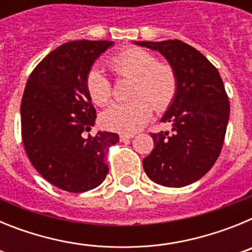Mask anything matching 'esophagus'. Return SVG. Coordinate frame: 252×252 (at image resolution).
Instances as JSON below:
<instances>
[{
    "label": "esophagus",
    "instance_id": "esophagus-1",
    "mask_svg": "<svg viewBox=\"0 0 252 252\" xmlns=\"http://www.w3.org/2000/svg\"><path fill=\"white\" fill-rule=\"evenodd\" d=\"M133 136H135L133 133H121V135H120V140H121V141H126V140L133 139Z\"/></svg>",
    "mask_w": 252,
    "mask_h": 252
}]
</instances>
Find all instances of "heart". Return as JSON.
<instances>
[{
    "label": "heart",
    "mask_w": 252,
    "mask_h": 252,
    "mask_svg": "<svg viewBox=\"0 0 252 252\" xmlns=\"http://www.w3.org/2000/svg\"><path fill=\"white\" fill-rule=\"evenodd\" d=\"M110 66L119 77L133 78V101L116 103L104 111L102 121L106 127L120 132H135L145 126L153 115L165 111L178 91V78L174 69L166 63H159L150 51L130 48L113 55ZM87 90L98 106H104L112 98V84L102 70L93 68L87 77Z\"/></svg>",
    "instance_id": "1"
}]
</instances>
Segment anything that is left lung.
Listing matches in <instances>:
<instances>
[{
	"label": "left lung",
	"instance_id": "left-lung-1",
	"mask_svg": "<svg viewBox=\"0 0 252 252\" xmlns=\"http://www.w3.org/2000/svg\"><path fill=\"white\" fill-rule=\"evenodd\" d=\"M159 51L174 69L178 91L161 117L171 132L151 133L154 149L142 160L146 175L164 187L180 188L201 179L220 157L230 102L221 75L202 53L180 40L135 41Z\"/></svg>",
	"mask_w": 252,
	"mask_h": 252
}]
</instances>
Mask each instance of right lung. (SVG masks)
<instances>
[{"label":"right lung","instance_id":"1","mask_svg":"<svg viewBox=\"0 0 252 252\" xmlns=\"http://www.w3.org/2000/svg\"><path fill=\"white\" fill-rule=\"evenodd\" d=\"M77 40L58 46L29 77L21 101V135L34 168L49 183L72 193L98 187L108 174L106 155L119 135L94 126L87 77L95 59L113 45Z\"/></svg>","mask_w":252,"mask_h":252}]
</instances>
